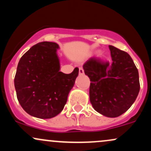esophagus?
Masks as SVG:
<instances>
[{
  "label": "esophagus",
  "mask_w": 151,
  "mask_h": 151,
  "mask_svg": "<svg viewBox=\"0 0 151 151\" xmlns=\"http://www.w3.org/2000/svg\"><path fill=\"white\" fill-rule=\"evenodd\" d=\"M84 70H83L82 67H80V68L79 69V75H82V74H84Z\"/></svg>",
  "instance_id": "esophagus-1"
}]
</instances>
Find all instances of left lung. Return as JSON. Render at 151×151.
<instances>
[{
    "mask_svg": "<svg viewBox=\"0 0 151 151\" xmlns=\"http://www.w3.org/2000/svg\"><path fill=\"white\" fill-rule=\"evenodd\" d=\"M112 61L91 58L83 65L90 79L89 99L95 111L106 117L125 113L136 101L140 91L138 71L131 56L109 46Z\"/></svg>",
    "mask_w": 151,
    "mask_h": 151,
    "instance_id": "1",
    "label": "left lung"
}]
</instances>
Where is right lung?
I'll return each instance as SVG.
<instances>
[{
	"label": "right lung",
	"instance_id": "right-lung-1",
	"mask_svg": "<svg viewBox=\"0 0 151 151\" xmlns=\"http://www.w3.org/2000/svg\"><path fill=\"white\" fill-rule=\"evenodd\" d=\"M57 43L42 42L32 46L18 62L14 84L22 108L32 116L51 119L63 110L79 74L60 72Z\"/></svg>",
	"mask_w": 151,
	"mask_h": 151
}]
</instances>
